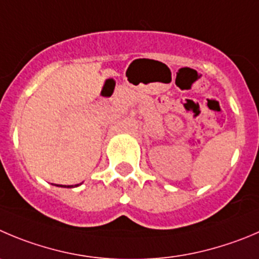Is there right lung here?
<instances>
[{
	"label": "right lung",
	"mask_w": 259,
	"mask_h": 259,
	"mask_svg": "<svg viewBox=\"0 0 259 259\" xmlns=\"http://www.w3.org/2000/svg\"><path fill=\"white\" fill-rule=\"evenodd\" d=\"M77 186H78V184H76V186H68V187H70V188H73V187H77ZM61 187H62V186H61Z\"/></svg>",
	"instance_id": "right-lung-1"
}]
</instances>
